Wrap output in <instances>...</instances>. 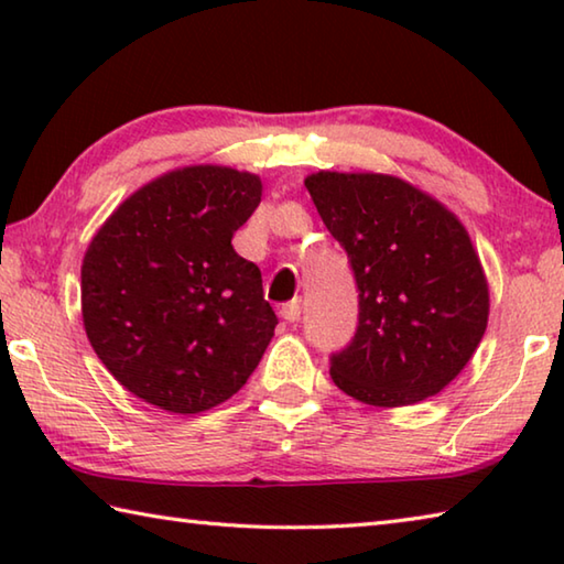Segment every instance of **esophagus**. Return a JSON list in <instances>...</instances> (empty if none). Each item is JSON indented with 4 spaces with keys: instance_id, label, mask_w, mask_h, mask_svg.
<instances>
[{
    "instance_id": "obj_1",
    "label": "esophagus",
    "mask_w": 564,
    "mask_h": 564,
    "mask_svg": "<svg viewBox=\"0 0 564 564\" xmlns=\"http://www.w3.org/2000/svg\"><path fill=\"white\" fill-rule=\"evenodd\" d=\"M281 318L295 323L301 318V301H291V303H283L281 305Z\"/></svg>"
}]
</instances>
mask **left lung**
Returning <instances> with one entry per match:
<instances>
[{
    "label": "left lung",
    "instance_id": "obj_1",
    "mask_svg": "<svg viewBox=\"0 0 564 564\" xmlns=\"http://www.w3.org/2000/svg\"><path fill=\"white\" fill-rule=\"evenodd\" d=\"M305 188L358 285V328L330 356L333 383L378 408L441 393L488 328V281L465 226L398 176L318 171Z\"/></svg>",
    "mask_w": 564,
    "mask_h": 564
}]
</instances>
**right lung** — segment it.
<instances>
[{
    "mask_svg": "<svg viewBox=\"0 0 564 564\" xmlns=\"http://www.w3.org/2000/svg\"><path fill=\"white\" fill-rule=\"evenodd\" d=\"M261 178L186 166L131 194L82 263L91 348L119 383L169 413H204L243 388L279 318L259 265L231 238L261 204Z\"/></svg>",
    "mask_w": 564,
    "mask_h": 564,
    "instance_id": "obj_1",
    "label": "right lung"
}]
</instances>
